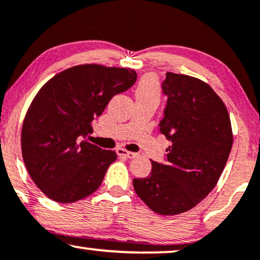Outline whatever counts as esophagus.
I'll list each match as a JSON object with an SVG mask.
<instances>
[{
  "instance_id": "34e87169",
  "label": "esophagus",
  "mask_w": 260,
  "mask_h": 260,
  "mask_svg": "<svg viewBox=\"0 0 260 260\" xmlns=\"http://www.w3.org/2000/svg\"><path fill=\"white\" fill-rule=\"evenodd\" d=\"M116 153L119 155H122V157H126V158H134L137 157V153H134V152H129L127 150H124L122 147H117L116 148Z\"/></svg>"
}]
</instances>
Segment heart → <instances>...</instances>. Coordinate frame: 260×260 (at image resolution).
Returning <instances> with one entry per match:
<instances>
[{"label": "heart", "mask_w": 260, "mask_h": 260, "mask_svg": "<svg viewBox=\"0 0 260 260\" xmlns=\"http://www.w3.org/2000/svg\"><path fill=\"white\" fill-rule=\"evenodd\" d=\"M159 98H160V91H159L157 79L152 75L144 76L137 85L136 99H147L159 101Z\"/></svg>", "instance_id": "b5f03b06"}]
</instances>
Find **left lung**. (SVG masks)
<instances>
[{
    "mask_svg": "<svg viewBox=\"0 0 260 260\" xmlns=\"http://www.w3.org/2000/svg\"><path fill=\"white\" fill-rule=\"evenodd\" d=\"M159 132L171 141L164 162L151 160L146 178H134L137 195L153 212H188L216 185L233 145L230 115L215 91L200 79L168 72Z\"/></svg>",
    "mask_w": 260,
    "mask_h": 260,
    "instance_id": "8db88e82",
    "label": "left lung"
}]
</instances>
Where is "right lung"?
<instances>
[{"label":"right lung","mask_w":260,"mask_h":260,"mask_svg":"<svg viewBox=\"0 0 260 260\" xmlns=\"http://www.w3.org/2000/svg\"><path fill=\"white\" fill-rule=\"evenodd\" d=\"M136 81L134 70L86 64L60 72L39 90L23 121L21 148L30 178L47 197L71 203L99 189L117 155L86 138L110 100Z\"/></svg>","instance_id":"1"}]
</instances>
